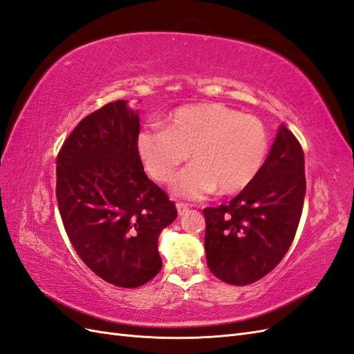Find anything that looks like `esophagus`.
I'll use <instances>...</instances> for the list:
<instances>
[{
    "mask_svg": "<svg viewBox=\"0 0 354 354\" xmlns=\"http://www.w3.org/2000/svg\"><path fill=\"white\" fill-rule=\"evenodd\" d=\"M176 209H178V214L183 216L184 214L188 212V206L184 205V203H176Z\"/></svg>",
    "mask_w": 354,
    "mask_h": 354,
    "instance_id": "esophagus-1",
    "label": "esophagus"
}]
</instances>
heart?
Wrapping results in <instances>:
<instances>
[{"mask_svg":"<svg viewBox=\"0 0 354 354\" xmlns=\"http://www.w3.org/2000/svg\"><path fill=\"white\" fill-rule=\"evenodd\" d=\"M138 152L148 174L165 184L188 158L193 162L171 184L175 196L198 201L212 192L236 194L260 175L269 156L266 127L221 103L176 109L165 129L138 134Z\"/></svg>","mask_w":354,"mask_h":354,"instance_id":"obj_1","label":"heart"}]
</instances>
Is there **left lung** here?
Here are the masks:
<instances>
[{"mask_svg":"<svg viewBox=\"0 0 354 354\" xmlns=\"http://www.w3.org/2000/svg\"><path fill=\"white\" fill-rule=\"evenodd\" d=\"M305 189L302 147L281 125L254 183L227 205L203 209L206 261L212 274L233 286L268 275L295 239Z\"/></svg>","mask_w":354,"mask_h":354,"instance_id":"1","label":"left lung"}]
</instances>
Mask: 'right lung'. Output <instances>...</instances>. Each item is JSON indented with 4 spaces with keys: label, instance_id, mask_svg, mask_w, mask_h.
Returning a JSON list of instances; mask_svg holds the SVG:
<instances>
[{
    "label": "right lung",
    "instance_id": "1",
    "mask_svg": "<svg viewBox=\"0 0 354 354\" xmlns=\"http://www.w3.org/2000/svg\"><path fill=\"white\" fill-rule=\"evenodd\" d=\"M139 112L125 100L84 118L57 158V201L71 245L116 287L147 284L161 270L158 236L175 203L143 171Z\"/></svg>",
    "mask_w": 354,
    "mask_h": 354
}]
</instances>
